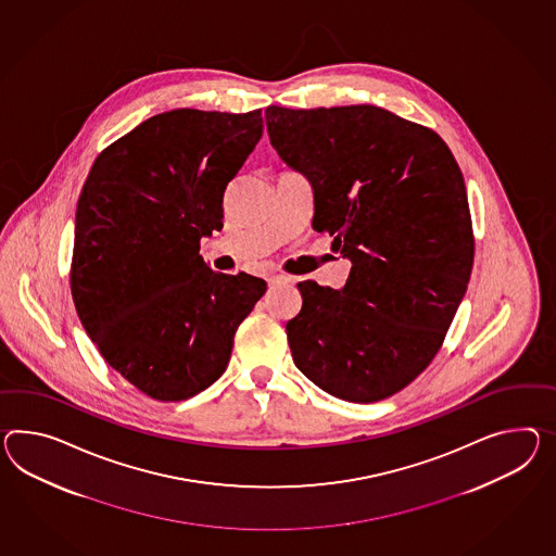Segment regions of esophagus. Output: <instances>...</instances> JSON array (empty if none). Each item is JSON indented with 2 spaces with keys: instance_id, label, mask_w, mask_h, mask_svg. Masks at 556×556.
<instances>
[{
  "instance_id": "obj_1",
  "label": "esophagus",
  "mask_w": 556,
  "mask_h": 556,
  "mask_svg": "<svg viewBox=\"0 0 556 556\" xmlns=\"http://www.w3.org/2000/svg\"><path fill=\"white\" fill-rule=\"evenodd\" d=\"M267 281H269V285L291 283L293 279H291L289 275H281V273H273V275H269V279H267Z\"/></svg>"
}]
</instances>
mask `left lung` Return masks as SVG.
<instances>
[{"label":"left lung","mask_w":556,"mask_h":556,"mask_svg":"<svg viewBox=\"0 0 556 556\" xmlns=\"http://www.w3.org/2000/svg\"><path fill=\"white\" fill-rule=\"evenodd\" d=\"M275 150L309 178L313 229L333 235L343 289L301 281L287 321L295 366L324 392L371 404L440 352L475 263L460 166L432 128L388 110H265Z\"/></svg>","instance_id":"obj_1"}]
</instances>
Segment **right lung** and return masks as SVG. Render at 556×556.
I'll list each match as a JSON object with an SVG mask.
<instances>
[{"instance_id": "1", "label": "right lung", "mask_w": 556, "mask_h": 556, "mask_svg": "<svg viewBox=\"0 0 556 556\" xmlns=\"http://www.w3.org/2000/svg\"><path fill=\"white\" fill-rule=\"evenodd\" d=\"M261 135V110H170L102 150L84 182L72 299L102 359L152 400L213 386L267 291L263 279L213 271L199 255Z\"/></svg>"}]
</instances>
